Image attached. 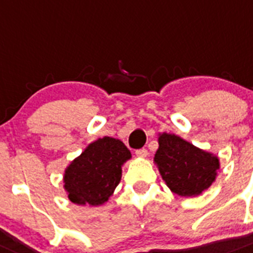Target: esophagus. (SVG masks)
Listing matches in <instances>:
<instances>
[{
  "mask_svg": "<svg viewBox=\"0 0 253 253\" xmlns=\"http://www.w3.org/2000/svg\"><path fill=\"white\" fill-rule=\"evenodd\" d=\"M135 155H136L137 157H140V159H145L148 156V151L144 149V148H143V149H137V151L135 152Z\"/></svg>",
  "mask_w": 253,
  "mask_h": 253,
  "instance_id": "34e87169",
  "label": "esophagus"
}]
</instances>
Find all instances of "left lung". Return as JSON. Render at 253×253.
Returning <instances> with one entry per match:
<instances>
[{
	"mask_svg": "<svg viewBox=\"0 0 253 253\" xmlns=\"http://www.w3.org/2000/svg\"><path fill=\"white\" fill-rule=\"evenodd\" d=\"M153 161L170 191L184 198L208 190L219 170L217 156L175 133H159V149Z\"/></svg>",
	"mask_w": 253,
	"mask_h": 253,
	"instance_id": "1",
	"label": "left lung"
}]
</instances>
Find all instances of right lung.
<instances>
[{
    "label": "right lung",
    "mask_w": 253,
    "mask_h": 253,
    "mask_svg": "<svg viewBox=\"0 0 253 253\" xmlns=\"http://www.w3.org/2000/svg\"><path fill=\"white\" fill-rule=\"evenodd\" d=\"M131 152L120 139L98 137L70 162L63 174L67 198L77 205L98 207L114 194L122 178V166Z\"/></svg>",
    "instance_id": "obj_1"
}]
</instances>
